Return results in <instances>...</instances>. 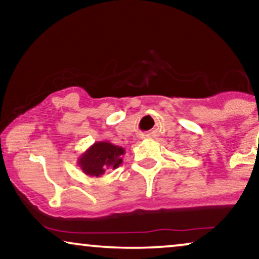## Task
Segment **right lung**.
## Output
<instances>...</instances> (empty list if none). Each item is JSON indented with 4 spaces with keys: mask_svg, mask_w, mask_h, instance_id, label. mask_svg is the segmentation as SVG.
Returning <instances> with one entry per match:
<instances>
[{
    "mask_svg": "<svg viewBox=\"0 0 259 259\" xmlns=\"http://www.w3.org/2000/svg\"><path fill=\"white\" fill-rule=\"evenodd\" d=\"M125 150L109 141H97L87 148L77 159V165L84 175L90 177L102 176L107 169H115L122 164Z\"/></svg>",
    "mask_w": 259,
    "mask_h": 259,
    "instance_id": "1",
    "label": "right lung"
}]
</instances>
